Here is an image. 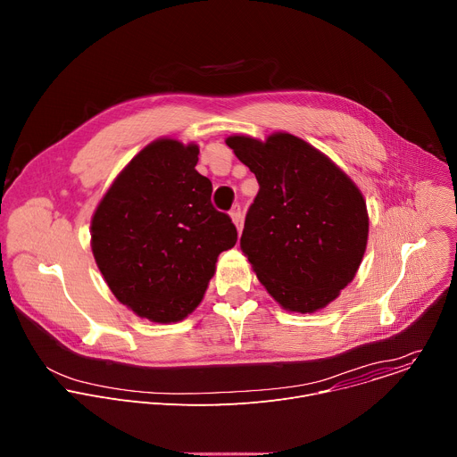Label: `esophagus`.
Listing matches in <instances>:
<instances>
[{
	"mask_svg": "<svg viewBox=\"0 0 457 457\" xmlns=\"http://www.w3.org/2000/svg\"><path fill=\"white\" fill-rule=\"evenodd\" d=\"M229 217H231V220L235 222V226L240 229V226H242V206H240V204H235V206L229 210Z\"/></svg>",
	"mask_w": 457,
	"mask_h": 457,
	"instance_id": "esophagus-1",
	"label": "esophagus"
}]
</instances>
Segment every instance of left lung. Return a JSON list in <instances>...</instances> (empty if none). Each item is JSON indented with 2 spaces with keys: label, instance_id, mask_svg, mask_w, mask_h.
Returning a JSON list of instances; mask_svg holds the SVG:
<instances>
[{
  "label": "left lung",
  "instance_id": "8db88e82",
  "mask_svg": "<svg viewBox=\"0 0 457 457\" xmlns=\"http://www.w3.org/2000/svg\"><path fill=\"white\" fill-rule=\"evenodd\" d=\"M258 180L240 238L258 280L286 309L312 312L354 278L367 245V206L354 182L291 134L226 141Z\"/></svg>",
  "mask_w": 457,
  "mask_h": 457
}]
</instances>
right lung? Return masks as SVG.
Returning a JSON list of instances; mask_svg holds the SVG:
<instances>
[{"label":"right lung","instance_id":"right-lung-1","mask_svg":"<svg viewBox=\"0 0 457 457\" xmlns=\"http://www.w3.org/2000/svg\"><path fill=\"white\" fill-rule=\"evenodd\" d=\"M197 162V145H148L92 219V251L108 287L152 321H179L197 307L217 256L237 242V228L212 204V180L195 170Z\"/></svg>","mask_w":457,"mask_h":457}]
</instances>
